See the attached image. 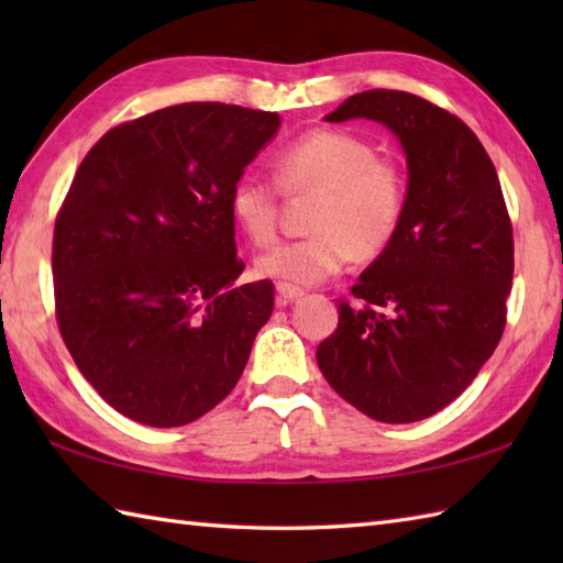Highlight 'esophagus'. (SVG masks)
<instances>
[{
	"label": "esophagus",
	"instance_id": "34e87169",
	"mask_svg": "<svg viewBox=\"0 0 563 563\" xmlns=\"http://www.w3.org/2000/svg\"><path fill=\"white\" fill-rule=\"evenodd\" d=\"M278 305L280 307H288L292 305L295 300H300V297H305V290L297 288V285H288V283H278Z\"/></svg>",
	"mask_w": 563,
	"mask_h": 563
}]
</instances>
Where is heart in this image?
<instances>
[{
  "mask_svg": "<svg viewBox=\"0 0 563 563\" xmlns=\"http://www.w3.org/2000/svg\"><path fill=\"white\" fill-rule=\"evenodd\" d=\"M273 178L283 194L319 190L302 239L278 244L256 261L261 278L314 285L341 273L355 258L385 254L409 202L401 166L377 157L373 142L349 130L317 128L290 140L273 157ZM273 184L244 176L232 186V220L254 246L278 236L280 202Z\"/></svg>",
  "mask_w": 563,
  "mask_h": 563,
  "instance_id": "1",
  "label": "heart"
}]
</instances>
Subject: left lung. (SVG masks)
I'll return each mask as SVG.
<instances>
[{"mask_svg":"<svg viewBox=\"0 0 563 563\" xmlns=\"http://www.w3.org/2000/svg\"><path fill=\"white\" fill-rule=\"evenodd\" d=\"M367 118L399 137L409 202L397 236L339 300L321 375L357 411L413 423L479 375L506 329L512 224L496 166L470 125L416 93L369 89L329 123Z\"/></svg>","mask_w":563,"mask_h":563,"instance_id":"obj_1","label":"left lung"}]
</instances>
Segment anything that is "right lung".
Wrapping results in <instances>:
<instances>
[{
    "instance_id": "right-lung-1",
    "label": "right lung",
    "mask_w": 563,
    "mask_h": 563,
    "mask_svg": "<svg viewBox=\"0 0 563 563\" xmlns=\"http://www.w3.org/2000/svg\"><path fill=\"white\" fill-rule=\"evenodd\" d=\"M278 113L178 103L111 128L53 234L55 317L99 397L142 426L196 421L234 389L273 283L234 285L232 186Z\"/></svg>"
}]
</instances>
